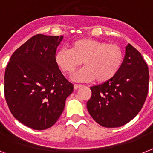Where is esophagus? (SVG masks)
<instances>
[{"mask_svg":"<svg viewBox=\"0 0 153 153\" xmlns=\"http://www.w3.org/2000/svg\"><path fill=\"white\" fill-rule=\"evenodd\" d=\"M81 86H82V85H79V84H74V90H77V89L80 88Z\"/></svg>","mask_w":153,"mask_h":153,"instance_id":"1","label":"esophagus"}]
</instances>
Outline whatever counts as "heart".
Masks as SVG:
<instances>
[{
	"instance_id": "obj_1",
	"label": "heart",
	"mask_w": 153,
	"mask_h": 153,
	"mask_svg": "<svg viewBox=\"0 0 153 153\" xmlns=\"http://www.w3.org/2000/svg\"><path fill=\"white\" fill-rule=\"evenodd\" d=\"M55 60L67 75L74 74L82 62L84 67L74 74V80L86 82L95 79L102 83L113 79L121 69L124 51L118 44L85 38L71 43L70 49L58 50Z\"/></svg>"
}]
</instances>
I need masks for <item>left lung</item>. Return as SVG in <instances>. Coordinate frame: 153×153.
<instances>
[{
    "label": "left lung",
    "mask_w": 153,
    "mask_h": 153,
    "mask_svg": "<svg viewBox=\"0 0 153 153\" xmlns=\"http://www.w3.org/2000/svg\"><path fill=\"white\" fill-rule=\"evenodd\" d=\"M149 67L131 44L126 48L121 69L104 83L91 87L86 103L89 114L100 126L116 128L134 118L145 104L149 92Z\"/></svg>",
    "instance_id": "obj_1"
}]
</instances>
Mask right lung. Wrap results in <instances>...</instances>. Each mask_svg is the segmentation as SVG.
Listing matches in <instances>:
<instances>
[{"label":"right lung","instance_id":"add662e5","mask_svg":"<svg viewBox=\"0 0 153 153\" xmlns=\"http://www.w3.org/2000/svg\"><path fill=\"white\" fill-rule=\"evenodd\" d=\"M62 36L37 34L16 49L4 73V97L18 121L36 130L58 121L74 91L55 60Z\"/></svg>","mask_w":153,"mask_h":153}]
</instances>
